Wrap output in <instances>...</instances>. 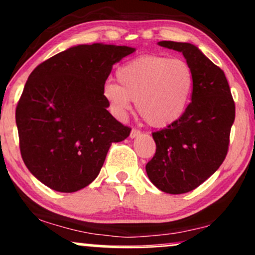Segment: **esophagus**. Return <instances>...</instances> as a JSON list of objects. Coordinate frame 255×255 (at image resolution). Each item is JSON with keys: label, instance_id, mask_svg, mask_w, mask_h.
<instances>
[{"label": "esophagus", "instance_id": "esophagus-1", "mask_svg": "<svg viewBox=\"0 0 255 255\" xmlns=\"http://www.w3.org/2000/svg\"><path fill=\"white\" fill-rule=\"evenodd\" d=\"M140 135V132H139L138 129H135V128H133L132 130H130V134H129V138L130 139H134L136 138V136Z\"/></svg>", "mask_w": 255, "mask_h": 255}]
</instances>
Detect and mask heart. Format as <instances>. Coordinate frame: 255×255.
Instances as JSON below:
<instances>
[{"label": "heart", "instance_id": "b5f03b06", "mask_svg": "<svg viewBox=\"0 0 255 255\" xmlns=\"http://www.w3.org/2000/svg\"><path fill=\"white\" fill-rule=\"evenodd\" d=\"M119 84L107 82L103 95L117 117H125L135 101L138 114L149 126L173 125L186 112L194 89L188 63L166 56L145 55L130 60L116 72Z\"/></svg>", "mask_w": 255, "mask_h": 255}]
</instances>
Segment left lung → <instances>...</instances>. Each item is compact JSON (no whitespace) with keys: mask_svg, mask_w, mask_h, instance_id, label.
Wrapping results in <instances>:
<instances>
[{"mask_svg":"<svg viewBox=\"0 0 255 255\" xmlns=\"http://www.w3.org/2000/svg\"><path fill=\"white\" fill-rule=\"evenodd\" d=\"M181 52L194 73L192 103L176 123L152 133L156 152L146 175L170 194L191 192L224 162L235 122V103L225 73L189 42L160 41Z\"/></svg>","mask_w":255,"mask_h":255,"instance_id":"left-lung-1","label":"left lung"}]
</instances>
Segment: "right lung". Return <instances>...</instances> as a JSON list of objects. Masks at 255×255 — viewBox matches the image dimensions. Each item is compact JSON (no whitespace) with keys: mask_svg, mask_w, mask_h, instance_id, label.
Returning <instances> with one entry per match:
<instances>
[{"mask_svg":"<svg viewBox=\"0 0 255 255\" xmlns=\"http://www.w3.org/2000/svg\"><path fill=\"white\" fill-rule=\"evenodd\" d=\"M134 47L77 45L36 67L15 110L23 161L53 191L77 192L96 178L112 143L130 133L109 111L103 88Z\"/></svg>","mask_w":255,"mask_h":255,"instance_id":"1","label":"right lung"}]
</instances>
